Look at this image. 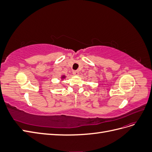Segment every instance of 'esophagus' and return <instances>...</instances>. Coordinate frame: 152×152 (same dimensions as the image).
Instances as JSON below:
<instances>
[{
  "label": "esophagus",
  "instance_id": "obj_1",
  "mask_svg": "<svg viewBox=\"0 0 152 152\" xmlns=\"http://www.w3.org/2000/svg\"><path fill=\"white\" fill-rule=\"evenodd\" d=\"M73 75H77L79 74V70H74L73 72Z\"/></svg>",
  "mask_w": 152,
  "mask_h": 152
}]
</instances>
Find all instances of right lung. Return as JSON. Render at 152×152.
Segmentation results:
<instances>
[{
  "label": "right lung",
  "instance_id": "obj_1",
  "mask_svg": "<svg viewBox=\"0 0 152 152\" xmlns=\"http://www.w3.org/2000/svg\"><path fill=\"white\" fill-rule=\"evenodd\" d=\"M62 77H63V78H64V77H65V76H63Z\"/></svg>",
  "mask_w": 152,
  "mask_h": 152
}]
</instances>
